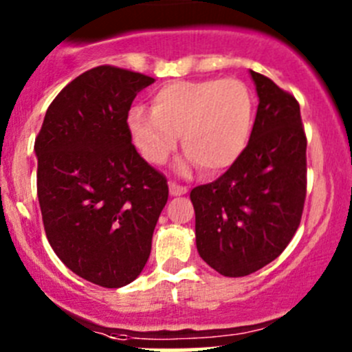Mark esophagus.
I'll return each mask as SVG.
<instances>
[{"instance_id":"1","label":"esophagus","mask_w":352,"mask_h":352,"mask_svg":"<svg viewBox=\"0 0 352 352\" xmlns=\"http://www.w3.org/2000/svg\"><path fill=\"white\" fill-rule=\"evenodd\" d=\"M187 187L186 186H180V184L177 182H170V194L172 196H184V194H187Z\"/></svg>"}]
</instances>
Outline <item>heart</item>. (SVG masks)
<instances>
[{"mask_svg": "<svg viewBox=\"0 0 352 352\" xmlns=\"http://www.w3.org/2000/svg\"><path fill=\"white\" fill-rule=\"evenodd\" d=\"M141 155L163 165L175 151L179 136L206 173H218L242 155L254 126V98L236 78L172 81L151 98V110L134 107L127 117Z\"/></svg>", "mask_w": 352, "mask_h": 352, "instance_id": "obj_1", "label": "heart"}]
</instances>
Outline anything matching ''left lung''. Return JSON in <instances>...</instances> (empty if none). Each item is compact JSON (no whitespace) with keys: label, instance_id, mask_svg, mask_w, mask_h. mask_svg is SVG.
Wrapping results in <instances>:
<instances>
[{"label":"left lung","instance_id":"8db88e82","mask_svg":"<svg viewBox=\"0 0 352 352\" xmlns=\"http://www.w3.org/2000/svg\"><path fill=\"white\" fill-rule=\"evenodd\" d=\"M250 76L258 107L248 144L219 179L190 190L199 255L228 278L252 274L283 254L307 197L300 104L264 74Z\"/></svg>","mask_w":352,"mask_h":352}]
</instances>
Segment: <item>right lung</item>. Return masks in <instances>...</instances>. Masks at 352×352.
<instances>
[{
	"label": "right lung",
	"mask_w": 352,
	"mask_h": 352,
	"mask_svg": "<svg viewBox=\"0 0 352 352\" xmlns=\"http://www.w3.org/2000/svg\"><path fill=\"white\" fill-rule=\"evenodd\" d=\"M153 81L109 65L85 71L52 100L35 138L49 243L98 286H126L141 274L168 199L165 175L141 158L127 126L131 104Z\"/></svg>",
	"instance_id": "obj_1"
}]
</instances>
